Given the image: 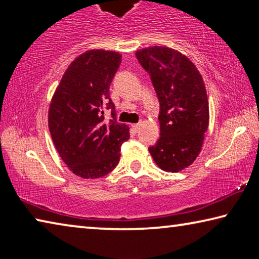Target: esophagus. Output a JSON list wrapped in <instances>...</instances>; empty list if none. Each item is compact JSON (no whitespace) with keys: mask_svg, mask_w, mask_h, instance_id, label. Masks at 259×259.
Masks as SVG:
<instances>
[{"mask_svg":"<svg viewBox=\"0 0 259 259\" xmlns=\"http://www.w3.org/2000/svg\"><path fill=\"white\" fill-rule=\"evenodd\" d=\"M131 126H133V129H134L135 131H138L139 128H140V124H139V123H136V124H133Z\"/></svg>","mask_w":259,"mask_h":259,"instance_id":"34e87169","label":"esophagus"}]
</instances>
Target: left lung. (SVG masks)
Returning a JSON list of instances; mask_svg holds the SVG:
<instances>
[{"mask_svg":"<svg viewBox=\"0 0 259 259\" xmlns=\"http://www.w3.org/2000/svg\"><path fill=\"white\" fill-rule=\"evenodd\" d=\"M136 57L160 102V138L148 148L159 168L178 172L198 157L209 125L207 91L195 65L177 50L154 46Z\"/></svg>","mask_w":259,"mask_h":259,"instance_id":"1","label":"left lung"}]
</instances>
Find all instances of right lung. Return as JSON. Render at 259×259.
<instances>
[{
	"label": "right lung",
	"instance_id": "right-lung-1",
	"mask_svg": "<svg viewBox=\"0 0 259 259\" xmlns=\"http://www.w3.org/2000/svg\"><path fill=\"white\" fill-rule=\"evenodd\" d=\"M121 64L115 51L89 50L69 65L49 107V130L56 150L71 171L96 179L111 172L120 161L129 126L116 121L109 85ZM111 111L106 120L104 108Z\"/></svg>",
	"mask_w": 259,
	"mask_h": 259
}]
</instances>
